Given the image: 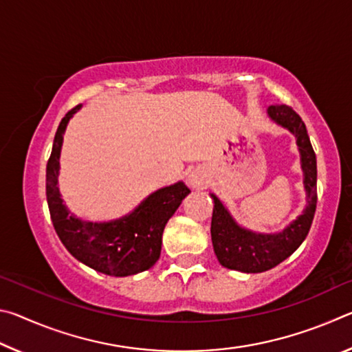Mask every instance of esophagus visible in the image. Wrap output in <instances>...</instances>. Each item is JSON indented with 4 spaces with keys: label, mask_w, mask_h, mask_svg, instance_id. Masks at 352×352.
Segmentation results:
<instances>
[{
    "label": "esophagus",
    "mask_w": 352,
    "mask_h": 352,
    "mask_svg": "<svg viewBox=\"0 0 352 352\" xmlns=\"http://www.w3.org/2000/svg\"><path fill=\"white\" fill-rule=\"evenodd\" d=\"M188 184L194 189H204L208 184V174L204 168H195L188 174Z\"/></svg>",
    "instance_id": "1"
}]
</instances>
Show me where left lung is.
<instances>
[{
    "label": "left lung",
    "mask_w": 352,
    "mask_h": 352,
    "mask_svg": "<svg viewBox=\"0 0 352 352\" xmlns=\"http://www.w3.org/2000/svg\"><path fill=\"white\" fill-rule=\"evenodd\" d=\"M267 115L279 127L295 135L306 190V206L300 216L284 226V230L276 233H258L237 223L223 201L216 194H210L214 200L211 220L214 253L226 269L242 273L267 272L287 259L305 242L317 208V158L305 122L284 104L269 107Z\"/></svg>",
    "instance_id": "obj_1"
}]
</instances>
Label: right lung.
Instances as JSON below:
<instances>
[{"mask_svg": "<svg viewBox=\"0 0 352 352\" xmlns=\"http://www.w3.org/2000/svg\"><path fill=\"white\" fill-rule=\"evenodd\" d=\"M82 109L74 107L58 126L46 166V199L52 225L65 248L82 264L110 276H130L155 265L162 253V237L168 220L190 192L183 182L148 194L126 216L93 222L76 217L63 204L58 189L60 152L69 119Z\"/></svg>", "mask_w": 352, "mask_h": 352, "instance_id": "1", "label": "right lung"}]
</instances>
